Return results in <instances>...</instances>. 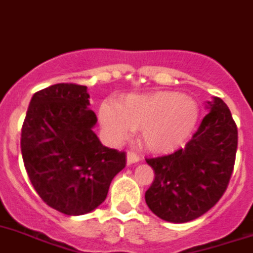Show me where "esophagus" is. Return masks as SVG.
<instances>
[{
  "mask_svg": "<svg viewBox=\"0 0 253 253\" xmlns=\"http://www.w3.org/2000/svg\"><path fill=\"white\" fill-rule=\"evenodd\" d=\"M139 162V157L134 152H128L126 153V163L128 165H131V163H137Z\"/></svg>",
  "mask_w": 253,
  "mask_h": 253,
  "instance_id": "34e87169",
  "label": "esophagus"
}]
</instances>
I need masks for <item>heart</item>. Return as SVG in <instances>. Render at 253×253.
<instances>
[{
    "mask_svg": "<svg viewBox=\"0 0 253 253\" xmlns=\"http://www.w3.org/2000/svg\"><path fill=\"white\" fill-rule=\"evenodd\" d=\"M200 110L194 99L175 91L131 95L116 104H104L99 110L101 126L111 142L126 139L140 129L147 149L169 153L189 139L198 124Z\"/></svg>",
    "mask_w": 253,
    "mask_h": 253,
    "instance_id": "obj_1",
    "label": "heart"
}]
</instances>
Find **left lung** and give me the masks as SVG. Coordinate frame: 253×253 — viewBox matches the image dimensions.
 Instances as JSON below:
<instances>
[{
  "instance_id": "left-lung-1",
  "label": "left lung",
  "mask_w": 253,
  "mask_h": 253,
  "mask_svg": "<svg viewBox=\"0 0 253 253\" xmlns=\"http://www.w3.org/2000/svg\"><path fill=\"white\" fill-rule=\"evenodd\" d=\"M205 107L209 113L184 149L146 160L154 171L146 203L166 222L202 216L219 202L231 180L238 143L236 123L222 99L213 97Z\"/></svg>"
}]
</instances>
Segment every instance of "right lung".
Instances as JSON below:
<instances>
[{
	"label": "right lung",
	"mask_w": 253,
	"mask_h": 253,
	"mask_svg": "<svg viewBox=\"0 0 253 253\" xmlns=\"http://www.w3.org/2000/svg\"><path fill=\"white\" fill-rule=\"evenodd\" d=\"M87 87L57 84L38 91L21 130L26 172L43 202L67 215L99 207L125 167V153L102 146Z\"/></svg>",
	"instance_id": "obj_1"
}]
</instances>
